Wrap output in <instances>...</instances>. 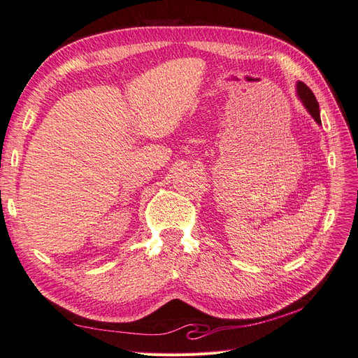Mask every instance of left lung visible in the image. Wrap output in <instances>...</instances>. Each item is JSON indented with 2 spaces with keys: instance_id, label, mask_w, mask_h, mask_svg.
<instances>
[{
  "instance_id": "left-lung-1",
  "label": "left lung",
  "mask_w": 358,
  "mask_h": 358,
  "mask_svg": "<svg viewBox=\"0 0 358 358\" xmlns=\"http://www.w3.org/2000/svg\"><path fill=\"white\" fill-rule=\"evenodd\" d=\"M297 96L303 103V106L306 107V110L310 113V116L315 119V122L321 124L318 101L315 99V95H313V92L303 82H297Z\"/></svg>"
}]
</instances>
